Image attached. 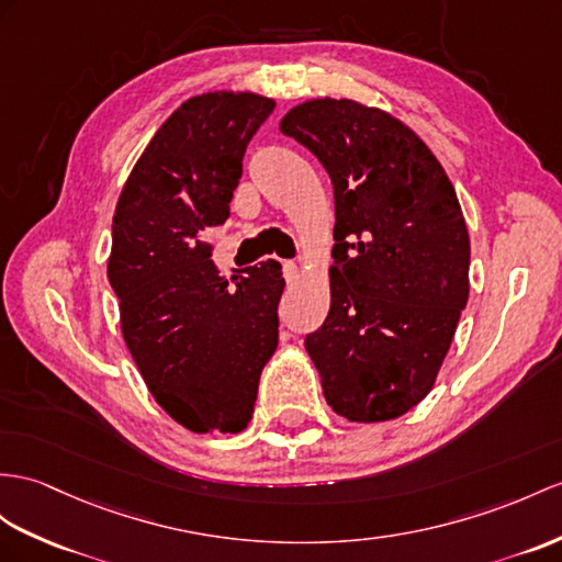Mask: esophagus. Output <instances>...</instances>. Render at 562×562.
<instances>
[{
	"mask_svg": "<svg viewBox=\"0 0 562 562\" xmlns=\"http://www.w3.org/2000/svg\"><path fill=\"white\" fill-rule=\"evenodd\" d=\"M283 277L289 283H295L300 279V267L295 262H283Z\"/></svg>",
	"mask_w": 562,
	"mask_h": 562,
	"instance_id": "1",
	"label": "esophagus"
}]
</instances>
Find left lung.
<instances>
[{
	"label": "left lung",
	"mask_w": 562,
	"mask_h": 562,
	"mask_svg": "<svg viewBox=\"0 0 562 562\" xmlns=\"http://www.w3.org/2000/svg\"><path fill=\"white\" fill-rule=\"evenodd\" d=\"M334 186L331 307L305 348L328 407L389 422L427 398L470 297L456 188L419 135L379 106L314 98L279 123Z\"/></svg>",
	"instance_id": "obj_1"
}]
</instances>
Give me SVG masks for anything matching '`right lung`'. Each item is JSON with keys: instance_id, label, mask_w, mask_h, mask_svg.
<instances>
[{"instance_id": "right-lung-1", "label": "right lung", "mask_w": 562, "mask_h": 562, "mask_svg": "<svg viewBox=\"0 0 562 562\" xmlns=\"http://www.w3.org/2000/svg\"><path fill=\"white\" fill-rule=\"evenodd\" d=\"M273 104L248 90L186 100L116 202L106 273L123 340L164 413L195 434L248 427L279 346L281 265L267 259L226 279L200 240L228 218L245 147Z\"/></svg>"}]
</instances>
